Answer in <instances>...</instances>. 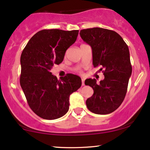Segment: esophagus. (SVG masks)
<instances>
[{"mask_svg":"<svg viewBox=\"0 0 150 150\" xmlns=\"http://www.w3.org/2000/svg\"><path fill=\"white\" fill-rule=\"evenodd\" d=\"M82 85H85V79H82Z\"/></svg>","mask_w":150,"mask_h":150,"instance_id":"esophagus-1","label":"esophagus"}]
</instances>
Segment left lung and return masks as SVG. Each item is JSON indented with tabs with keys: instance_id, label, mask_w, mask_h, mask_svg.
Listing matches in <instances>:
<instances>
[{
	"instance_id": "left-lung-1",
	"label": "left lung",
	"mask_w": 150,
	"mask_h": 150,
	"mask_svg": "<svg viewBox=\"0 0 150 150\" xmlns=\"http://www.w3.org/2000/svg\"><path fill=\"white\" fill-rule=\"evenodd\" d=\"M80 35L91 47L93 66L100 67L104 75L99 84L95 79L85 81V85L93 89L86 104L93 113H111L124 101L132 74L128 47L122 37L111 30L87 28L81 30Z\"/></svg>"
}]
</instances>
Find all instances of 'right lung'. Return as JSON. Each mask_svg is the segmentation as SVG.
Here are the masks:
<instances>
[{"label":"right lung","mask_w":150,"mask_h":150,"mask_svg":"<svg viewBox=\"0 0 150 150\" xmlns=\"http://www.w3.org/2000/svg\"><path fill=\"white\" fill-rule=\"evenodd\" d=\"M79 30L44 29L34 35L20 57V83L31 110L45 120H56L69 110V98L82 85L79 76L67 74L58 80L50 69L62 62L76 42Z\"/></svg>","instance_id":"obj_1"}]
</instances>
